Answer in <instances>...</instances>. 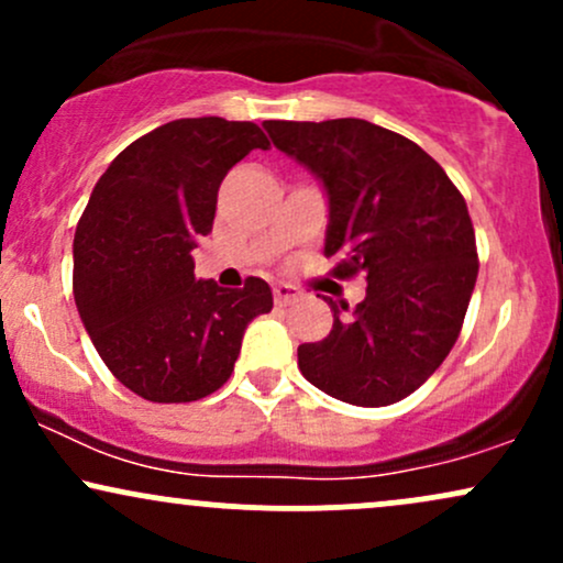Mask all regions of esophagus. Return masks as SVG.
Listing matches in <instances>:
<instances>
[{
	"mask_svg": "<svg viewBox=\"0 0 563 563\" xmlns=\"http://www.w3.org/2000/svg\"><path fill=\"white\" fill-rule=\"evenodd\" d=\"M301 290L296 286H288V283H277L275 286V303H280V307H286V303L299 299Z\"/></svg>",
	"mask_w": 563,
	"mask_h": 563,
	"instance_id": "1",
	"label": "esophagus"
}]
</instances>
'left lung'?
Returning a JSON list of instances; mask_svg holds the SVG:
<instances>
[{
  "label": "left lung",
  "mask_w": 563,
  "mask_h": 563,
  "mask_svg": "<svg viewBox=\"0 0 563 563\" xmlns=\"http://www.w3.org/2000/svg\"><path fill=\"white\" fill-rule=\"evenodd\" d=\"M277 151L320 179L335 277L365 273L352 320L299 346L301 376L341 402L384 407L423 384L455 346L479 275L461 190L416 142L363 119L264 121Z\"/></svg>",
  "instance_id": "8db88e82"
}]
</instances>
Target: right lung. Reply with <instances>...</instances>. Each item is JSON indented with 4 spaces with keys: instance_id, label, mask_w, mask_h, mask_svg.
Listing matches in <instances>:
<instances>
[{
    "instance_id": "obj_1",
    "label": "right lung",
    "mask_w": 563,
    "mask_h": 563,
    "mask_svg": "<svg viewBox=\"0 0 563 563\" xmlns=\"http://www.w3.org/2000/svg\"><path fill=\"white\" fill-rule=\"evenodd\" d=\"M267 151L251 121L177 119L124 147L97 179L74 235V299L89 339L129 391L196 402L228 384L245 325L273 309L262 277L196 280L217 192L238 161Z\"/></svg>"
}]
</instances>
